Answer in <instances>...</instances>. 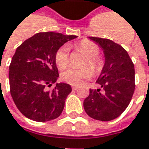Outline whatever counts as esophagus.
<instances>
[{
    "label": "esophagus",
    "mask_w": 149,
    "mask_h": 149,
    "mask_svg": "<svg viewBox=\"0 0 149 149\" xmlns=\"http://www.w3.org/2000/svg\"><path fill=\"white\" fill-rule=\"evenodd\" d=\"M72 89H73V90H77V88H78V87H77V86H76V85H72Z\"/></svg>",
    "instance_id": "esophagus-1"
}]
</instances>
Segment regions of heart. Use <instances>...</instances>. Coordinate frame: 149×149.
<instances>
[{
	"label": "heart",
	"instance_id": "1",
	"mask_svg": "<svg viewBox=\"0 0 149 149\" xmlns=\"http://www.w3.org/2000/svg\"><path fill=\"white\" fill-rule=\"evenodd\" d=\"M76 49L82 52L87 58L84 61V66H90L94 72H99L103 68V60L97 56L99 54L98 46L90 40H82L76 45ZM55 62L59 69H65L69 65V49L64 45L60 47L55 53ZM90 68L76 69L68 68L62 75V79L72 85H78L83 80L88 79L91 77L92 72Z\"/></svg>",
	"mask_w": 149,
	"mask_h": 149
}]
</instances>
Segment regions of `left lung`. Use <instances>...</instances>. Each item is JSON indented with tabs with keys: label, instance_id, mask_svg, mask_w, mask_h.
Masks as SVG:
<instances>
[{
	"label": "left lung",
	"instance_id": "left-lung-1",
	"mask_svg": "<svg viewBox=\"0 0 149 149\" xmlns=\"http://www.w3.org/2000/svg\"><path fill=\"white\" fill-rule=\"evenodd\" d=\"M104 50L105 62L97 80L101 89L90 90L84 101L89 116L99 121H111L118 117L129 106L134 91V67L127 51L114 41L90 37Z\"/></svg>",
	"mask_w": 149,
	"mask_h": 149
}]
</instances>
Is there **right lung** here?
I'll return each instance as SVG.
<instances>
[{"label": "right lung", "mask_w": 149, "mask_h": 149, "mask_svg": "<svg viewBox=\"0 0 149 149\" xmlns=\"http://www.w3.org/2000/svg\"><path fill=\"white\" fill-rule=\"evenodd\" d=\"M77 36L59 33H39L25 40L12 58L9 65L10 93L18 109L27 118L47 122L58 117L72 91L70 84H55L58 71L56 52Z\"/></svg>", "instance_id": "right-lung-1"}]
</instances>
